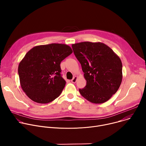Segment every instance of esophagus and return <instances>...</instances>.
I'll return each instance as SVG.
<instances>
[{
    "label": "esophagus",
    "instance_id": "1",
    "mask_svg": "<svg viewBox=\"0 0 146 146\" xmlns=\"http://www.w3.org/2000/svg\"><path fill=\"white\" fill-rule=\"evenodd\" d=\"M77 76H74L73 79L71 80V81L73 82V83H75L77 81Z\"/></svg>",
    "mask_w": 146,
    "mask_h": 146
}]
</instances>
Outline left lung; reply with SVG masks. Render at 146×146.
I'll list each match as a JSON object with an SVG mask.
<instances>
[{"instance_id":"8db88e82","label":"left lung","mask_w":146,"mask_h":146,"mask_svg":"<svg viewBox=\"0 0 146 146\" xmlns=\"http://www.w3.org/2000/svg\"><path fill=\"white\" fill-rule=\"evenodd\" d=\"M72 47L87 81L86 86L79 89L80 94L93 103L106 102L121 84L122 65L119 57L100 42L84 41Z\"/></svg>"}]
</instances>
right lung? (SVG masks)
<instances>
[{"label": "right lung", "instance_id": "right-lung-1", "mask_svg": "<svg viewBox=\"0 0 146 146\" xmlns=\"http://www.w3.org/2000/svg\"><path fill=\"white\" fill-rule=\"evenodd\" d=\"M73 52L65 44L52 43L31 49L19 62L21 87L32 100L48 103L58 98L66 81L60 72V62Z\"/></svg>", "mask_w": 146, "mask_h": 146}]
</instances>
